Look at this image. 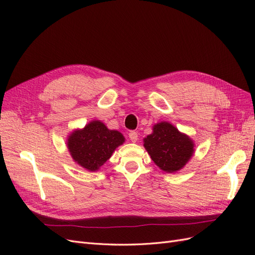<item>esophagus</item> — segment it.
<instances>
[{"label":"esophagus","instance_id":"esophagus-1","mask_svg":"<svg viewBox=\"0 0 255 255\" xmlns=\"http://www.w3.org/2000/svg\"><path fill=\"white\" fill-rule=\"evenodd\" d=\"M128 137H129L130 141L136 142L138 139V134H137V132H135V130H130V132L128 133Z\"/></svg>","mask_w":255,"mask_h":255}]
</instances>
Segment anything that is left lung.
I'll return each mask as SVG.
<instances>
[{
	"label": "left lung",
	"instance_id": "obj_1",
	"mask_svg": "<svg viewBox=\"0 0 255 255\" xmlns=\"http://www.w3.org/2000/svg\"><path fill=\"white\" fill-rule=\"evenodd\" d=\"M143 146L161 170L179 171L194 155V141L171 123L163 121L153 127V133L143 139Z\"/></svg>",
	"mask_w": 255,
	"mask_h": 255
}]
</instances>
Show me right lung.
I'll return each mask as SVG.
<instances>
[{"instance_id":"right-lung-1","label":"right lung","mask_w":255,"mask_h":255,"mask_svg":"<svg viewBox=\"0 0 255 255\" xmlns=\"http://www.w3.org/2000/svg\"><path fill=\"white\" fill-rule=\"evenodd\" d=\"M125 140L118 130L109 129L103 122L94 120L84 128L73 130L67 146L76 164L88 171H97Z\"/></svg>"}]
</instances>
